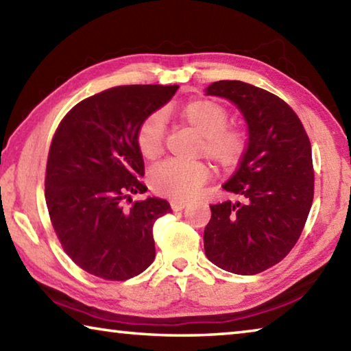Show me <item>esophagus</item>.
Segmentation results:
<instances>
[{
    "mask_svg": "<svg viewBox=\"0 0 351 351\" xmlns=\"http://www.w3.org/2000/svg\"><path fill=\"white\" fill-rule=\"evenodd\" d=\"M170 206H171V209L173 210H182L184 207L187 206V201H184V199H171L170 201Z\"/></svg>",
    "mask_w": 351,
    "mask_h": 351,
    "instance_id": "obj_1",
    "label": "esophagus"
}]
</instances>
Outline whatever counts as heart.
I'll return each mask as SVG.
<instances>
[{
	"instance_id": "obj_1",
	"label": "heart",
	"mask_w": 351,
	"mask_h": 351,
	"mask_svg": "<svg viewBox=\"0 0 351 351\" xmlns=\"http://www.w3.org/2000/svg\"><path fill=\"white\" fill-rule=\"evenodd\" d=\"M180 121L199 136L197 153L223 171H230L243 161L249 138L245 128L228 125L229 110L218 100L198 97L180 110ZM165 119L161 112L147 116L136 132V144L147 161H156L164 153ZM209 180V169L201 161H165L150 171L148 181L156 193L170 198H189Z\"/></svg>"
}]
</instances>
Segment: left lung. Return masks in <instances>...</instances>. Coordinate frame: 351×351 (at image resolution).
Segmentation results:
<instances>
[{"mask_svg": "<svg viewBox=\"0 0 351 351\" xmlns=\"http://www.w3.org/2000/svg\"><path fill=\"white\" fill-rule=\"evenodd\" d=\"M206 93L239 106L249 144L223 186L240 201L210 206L204 251L224 271L258 274L287 257L305 228L314 197L311 142L299 116L276 94L240 80L213 82Z\"/></svg>", "mask_w": 351, "mask_h": 351, "instance_id": "8db88e82", "label": "left lung"}]
</instances>
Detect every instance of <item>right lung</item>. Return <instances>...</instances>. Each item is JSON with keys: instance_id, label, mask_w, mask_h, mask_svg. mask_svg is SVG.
Here are the masks:
<instances>
[{"instance_id": "right-lung-1", "label": "right lung", "mask_w": 351, "mask_h": 351, "mask_svg": "<svg viewBox=\"0 0 351 351\" xmlns=\"http://www.w3.org/2000/svg\"><path fill=\"white\" fill-rule=\"evenodd\" d=\"M178 85H123L73 106L58 123L45 176L47 212L63 251L88 274L122 282L154 260L161 198L133 201L147 186L136 132Z\"/></svg>"}]
</instances>
